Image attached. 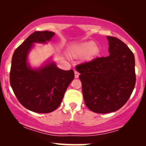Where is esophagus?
<instances>
[{"label": "esophagus", "instance_id": "34e87169", "mask_svg": "<svg viewBox=\"0 0 146 146\" xmlns=\"http://www.w3.org/2000/svg\"><path fill=\"white\" fill-rule=\"evenodd\" d=\"M74 73H75V78H78L79 75H80V73H79L77 71H75Z\"/></svg>", "mask_w": 146, "mask_h": 146}]
</instances>
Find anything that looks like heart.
Segmentation results:
<instances>
[{"mask_svg": "<svg viewBox=\"0 0 146 146\" xmlns=\"http://www.w3.org/2000/svg\"><path fill=\"white\" fill-rule=\"evenodd\" d=\"M88 58H93L100 53V48L93 41L82 43L73 51V54L75 56H82L88 54Z\"/></svg>", "mask_w": 146, "mask_h": 146, "instance_id": "1", "label": "heart"}]
</instances>
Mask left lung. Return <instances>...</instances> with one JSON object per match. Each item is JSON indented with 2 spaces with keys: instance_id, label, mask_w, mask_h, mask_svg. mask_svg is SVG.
<instances>
[{
  "instance_id": "1",
  "label": "left lung",
  "mask_w": 146,
  "mask_h": 146,
  "mask_svg": "<svg viewBox=\"0 0 146 146\" xmlns=\"http://www.w3.org/2000/svg\"><path fill=\"white\" fill-rule=\"evenodd\" d=\"M110 55L77 65L85 104L91 111L108 113L121 108L136 83L135 56L121 40L107 36Z\"/></svg>"
}]
</instances>
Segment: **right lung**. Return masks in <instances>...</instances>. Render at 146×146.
I'll return each instance as SVG.
<instances>
[{"label": "right lung", "mask_w": 146, "mask_h": 146, "mask_svg": "<svg viewBox=\"0 0 146 146\" xmlns=\"http://www.w3.org/2000/svg\"><path fill=\"white\" fill-rule=\"evenodd\" d=\"M54 35L52 31H35L15 50L11 60L9 80L13 91L25 108L35 113L56 110L75 77L72 69H60L53 62L36 70L28 66L27 58L33 43H44Z\"/></svg>", "instance_id": "add662e5"}]
</instances>
